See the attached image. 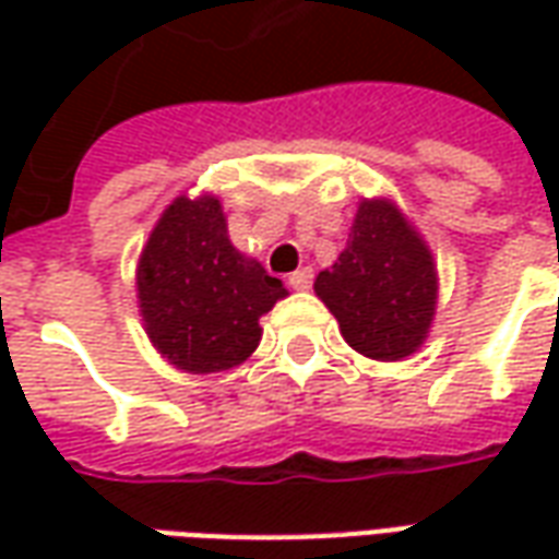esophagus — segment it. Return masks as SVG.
I'll list each match as a JSON object with an SVG mask.
<instances>
[{
    "mask_svg": "<svg viewBox=\"0 0 559 559\" xmlns=\"http://www.w3.org/2000/svg\"><path fill=\"white\" fill-rule=\"evenodd\" d=\"M287 284H290L293 290H311V284H314V269H296L290 278H287Z\"/></svg>",
    "mask_w": 559,
    "mask_h": 559,
    "instance_id": "1",
    "label": "esophagus"
}]
</instances>
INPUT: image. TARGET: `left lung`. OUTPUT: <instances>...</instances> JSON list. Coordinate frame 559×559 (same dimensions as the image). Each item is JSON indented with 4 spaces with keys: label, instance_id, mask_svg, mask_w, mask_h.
Segmentation results:
<instances>
[{
    "label": "left lung",
    "instance_id": "left-lung-1",
    "mask_svg": "<svg viewBox=\"0 0 559 559\" xmlns=\"http://www.w3.org/2000/svg\"><path fill=\"white\" fill-rule=\"evenodd\" d=\"M314 290L353 350L395 362L428 335L437 272L431 251L399 209L386 200H365L347 248L335 266L317 275Z\"/></svg>",
    "mask_w": 559,
    "mask_h": 559
}]
</instances>
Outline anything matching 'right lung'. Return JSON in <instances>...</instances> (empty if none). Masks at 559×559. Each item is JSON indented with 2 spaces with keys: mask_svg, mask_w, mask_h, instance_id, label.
Returning <instances> with one entry per match:
<instances>
[{
  "mask_svg": "<svg viewBox=\"0 0 559 559\" xmlns=\"http://www.w3.org/2000/svg\"><path fill=\"white\" fill-rule=\"evenodd\" d=\"M138 296L152 344L176 368L212 374L257 350L260 317L287 290L233 248L215 197H179L143 248Z\"/></svg>",
  "mask_w": 559,
  "mask_h": 559,
  "instance_id": "1",
  "label": "right lung"
}]
</instances>
